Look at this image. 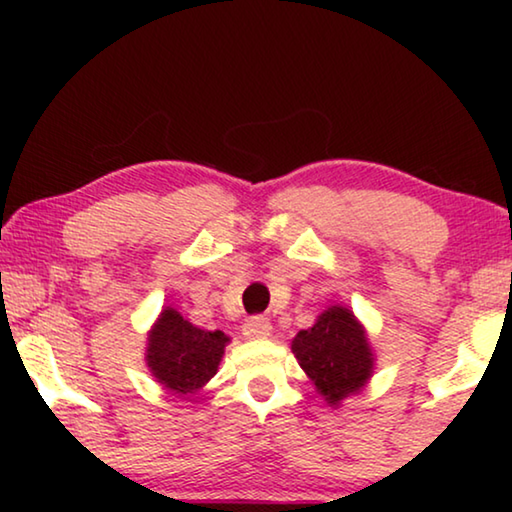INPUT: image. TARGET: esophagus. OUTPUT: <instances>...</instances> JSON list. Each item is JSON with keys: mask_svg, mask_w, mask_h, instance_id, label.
<instances>
[{"mask_svg": "<svg viewBox=\"0 0 512 512\" xmlns=\"http://www.w3.org/2000/svg\"><path fill=\"white\" fill-rule=\"evenodd\" d=\"M241 332H244L246 339H266V336H271V323L264 316H250L241 327Z\"/></svg>", "mask_w": 512, "mask_h": 512, "instance_id": "obj_1", "label": "esophagus"}]
</instances>
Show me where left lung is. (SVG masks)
I'll list each match as a JSON object with an SVG mask.
<instances>
[{
    "instance_id": "1",
    "label": "left lung",
    "mask_w": 512,
    "mask_h": 512,
    "mask_svg": "<svg viewBox=\"0 0 512 512\" xmlns=\"http://www.w3.org/2000/svg\"><path fill=\"white\" fill-rule=\"evenodd\" d=\"M291 350L329 404L361 391L370 379L372 352L366 332L345 307H329L314 327L300 329Z\"/></svg>"
}]
</instances>
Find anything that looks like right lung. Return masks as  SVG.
Here are the masks:
<instances>
[{
    "instance_id": "add662e5",
    "label": "right lung",
    "mask_w": 512,
    "mask_h": 512,
    "mask_svg": "<svg viewBox=\"0 0 512 512\" xmlns=\"http://www.w3.org/2000/svg\"><path fill=\"white\" fill-rule=\"evenodd\" d=\"M223 332H205L173 309H164L149 334V368L171 393L187 395L207 384L219 368L225 343Z\"/></svg>"
}]
</instances>
